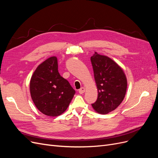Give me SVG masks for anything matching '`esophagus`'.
<instances>
[{
  "mask_svg": "<svg viewBox=\"0 0 158 158\" xmlns=\"http://www.w3.org/2000/svg\"><path fill=\"white\" fill-rule=\"evenodd\" d=\"M79 93L80 94H84V92H85V88H84V87H82V88H81L80 89H79Z\"/></svg>",
  "mask_w": 158,
  "mask_h": 158,
  "instance_id": "1",
  "label": "esophagus"
}]
</instances>
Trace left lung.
<instances>
[{
  "label": "left lung",
  "mask_w": 158,
  "mask_h": 158,
  "mask_svg": "<svg viewBox=\"0 0 158 158\" xmlns=\"http://www.w3.org/2000/svg\"><path fill=\"white\" fill-rule=\"evenodd\" d=\"M94 78L98 88V99L92 106L99 114L114 111L125 98L127 80L123 70L109 57L95 52L91 56Z\"/></svg>",
  "instance_id": "1"
}]
</instances>
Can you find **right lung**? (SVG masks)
Returning <instances> with one entry per match:
<instances>
[{
    "instance_id": "1",
    "label": "right lung",
    "mask_w": 158,
    "mask_h": 158,
    "mask_svg": "<svg viewBox=\"0 0 158 158\" xmlns=\"http://www.w3.org/2000/svg\"><path fill=\"white\" fill-rule=\"evenodd\" d=\"M31 97L43 114L59 116L68 108L75 94L70 83L58 71L56 56H51L37 66L30 84Z\"/></svg>"
}]
</instances>
